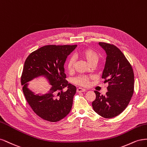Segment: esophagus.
Wrapping results in <instances>:
<instances>
[{"mask_svg":"<svg viewBox=\"0 0 147 147\" xmlns=\"http://www.w3.org/2000/svg\"><path fill=\"white\" fill-rule=\"evenodd\" d=\"M86 90L85 88H77V92H86Z\"/></svg>","mask_w":147,"mask_h":147,"instance_id":"obj_1","label":"esophagus"}]
</instances>
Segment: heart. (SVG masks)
<instances>
[{
  "label": "heart",
  "mask_w": 147,
  "mask_h": 147,
  "mask_svg": "<svg viewBox=\"0 0 147 147\" xmlns=\"http://www.w3.org/2000/svg\"><path fill=\"white\" fill-rule=\"evenodd\" d=\"M80 55L87 60V62L90 65L96 64L99 60V54L97 52L94 50L87 48L82 50L80 52ZM75 58L74 56H71L68 59L67 63V68L69 71H72L74 68L75 65ZM92 78L86 76H79L73 79V82L79 85L80 86L87 87L90 83V80Z\"/></svg>",
  "instance_id": "1"
}]
</instances>
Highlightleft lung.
Masks as SVG:
<instances>
[{
	"instance_id": "8db88e82",
	"label": "left lung",
	"mask_w": 147,
	"mask_h": 147,
	"mask_svg": "<svg viewBox=\"0 0 147 147\" xmlns=\"http://www.w3.org/2000/svg\"><path fill=\"white\" fill-rule=\"evenodd\" d=\"M107 57L102 78L108 82L106 95L94 91L96 99L92 102L93 110L106 118L115 117L123 111L134 93V75L131 65L125 55L113 45L99 42Z\"/></svg>"
}]
</instances>
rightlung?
<instances>
[{"instance_id": "add662e5", "label": "right lung", "mask_w": 147, "mask_h": 147, "mask_svg": "<svg viewBox=\"0 0 147 147\" xmlns=\"http://www.w3.org/2000/svg\"><path fill=\"white\" fill-rule=\"evenodd\" d=\"M77 45H46L27 57L21 78L22 91L27 102L36 114L42 119L57 122L63 119L71 109L76 87L66 80L64 63ZM46 77L52 86L43 96L35 95L26 83L39 76ZM68 87L67 91L63 89Z\"/></svg>"}]
</instances>
